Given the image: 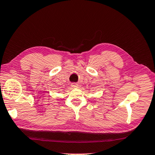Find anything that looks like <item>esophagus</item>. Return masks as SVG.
Segmentation results:
<instances>
[{
	"mask_svg": "<svg viewBox=\"0 0 155 155\" xmlns=\"http://www.w3.org/2000/svg\"><path fill=\"white\" fill-rule=\"evenodd\" d=\"M71 86H72V88H78V85L76 83H72L71 84Z\"/></svg>",
	"mask_w": 155,
	"mask_h": 155,
	"instance_id": "obj_1",
	"label": "esophagus"
}]
</instances>
